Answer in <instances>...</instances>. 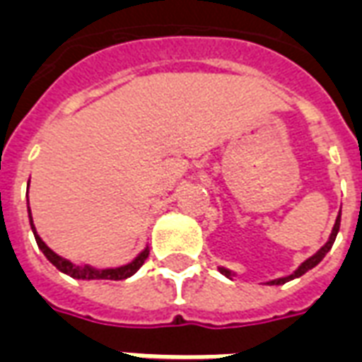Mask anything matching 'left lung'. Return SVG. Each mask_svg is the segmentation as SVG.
Wrapping results in <instances>:
<instances>
[{"instance_id": "obj_1", "label": "left lung", "mask_w": 362, "mask_h": 362, "mask_svg": "<svg viewBox=\"0 0 362 362\" xmlns=\"http://www.w3.org/2000/svg\"><path fill=\"white\" fill-rule=\"evenodd\" d=\"M340 218H341V211L340 214H338V218H336V222H334V228H332V231H330V237H328V241L322 245L319 250H317L315 255L310 256L308 260H303L300 266H298V269H294V272L291 273V275H286V277H279V279H273V281H267L266 285H285V283H288V281L292 279H296V277H302L303 273L305 272H310V269H313V267L319 264V262L327 256V252L332 248V245H334L336 241V235H338V231H340ZM218 272L222 273V275H226L228 279H233L235 277V273L230 272V269H226V267H218Z\"/></svg>"}]
</instances>
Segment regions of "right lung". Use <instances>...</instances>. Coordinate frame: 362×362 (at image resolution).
Returning a JSON list of instances; mask_svg holds the SVG:
<instances>
[{
  "instance_id": "right-lung-1",
  "label": "right lung",
  "mask_w": 362,
  "mask_h": 362,
  "mask_svg": "<svg viewBox=\"0 0 362 362\" xmlns=\"http://www.w3.org/2000/svg\"><path fill=\"white\" fill-rule=\"evenodd\" d=\"M30 211V209H28ZM30 214V226H32V231H34V237H35V243H37V247L45 255V258L51 262L52 266L57 267L59 272L66 273V275H70L74 279H83V281H95V279H107V281H123V279H129L131 275L142 267V264L146 262L148 255H150V248L146 247L140 255L134 258L132 262L125 264V266H119V267H93L89 264H85V266H76V264H71L70 260H66L62 256H59L57 252H52L51 248L47 247L43 239L37 235V231H35V226H34V218H32V212H28Z\"/></svg>"
}]
</instances>
